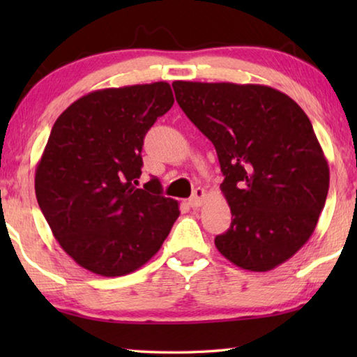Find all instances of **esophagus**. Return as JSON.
Returning <instances> with one entry per match:
<instances>
[{
    "label": "esophagus",
    "mask_w": 357,
    "mask_h": 357,
    "mask_svg": "<svg viewBox=\"0 0 357 357\" xmlns=\"http://www.w3.org/2000/svg\"><path fill=\"white\" fill-rule=\"evenodd\" d=\"M204 197H206V192L202 187H197L195 190H193V195L189 198V204L192 208H200L203 202H204Z\"/></svg>",
    "instance_id": "esophagus-1"
}]
</instances>
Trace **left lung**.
Segmentation results:
<instances>
[{
    "mask_svg": "<svg viewBox=\"0 0 357 357\" xmlns=\"http://www.w3.org/2000/svg\"><path fill=\"white\" fill-rule=\"evenodd\" d=\"M179 107L213 142L231 209L217 250L239 268L266 273L291 258L315 231L329 167L310 119L264 84L173 83Z\"/></svg>",
    "mask_w": 357,
    "mask_h": 357,
    "instance_id": "8db88e82",
    "label": "left lung"
}]
</instances>
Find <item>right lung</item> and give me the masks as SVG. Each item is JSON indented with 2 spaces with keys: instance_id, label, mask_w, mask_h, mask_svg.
Listing matches in <instances>:
<instances>
[{
  "instance_id": "obj_1",
  "label": "right lung",
  "mask_w": 357,
  "mask_h": 357,
  "mask_svg": "<svg viewBox=\"0 0 357 357\" xmlns=\"http://www.w3.org/2000/svg\"><path fill=\"white\" fill-rule=\"evenodd\" d=\"M173 102L167 82L99 89L53 124L36 168V198L53 236L82 268L104 277L134 273L179 217L159 179L137 187L144 135Z\"/></svg>"
}]
</instances>
